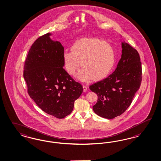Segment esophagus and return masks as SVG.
<instances>
[{"label":"esophagus","mask_w":161,"mask_h":161,"mask_svg":"<svg viewBox=\"0 0 161 161\" xmlns=\"http://www.w3.org/2000/svg\"><path fill=\"white\" fill-rule=\"evenodd\" d=\"M83 92H87V86H84L83 85Z\"/></svg>","instance_id":"esophagus-1"}]
</instances>
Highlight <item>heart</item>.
I'll use <instances>...</instances> for the list:
<instances>
[{
    "mask_svg": "<svg viewBox=\"0 0 161 161\" xmlns=\"http://www.w3.org/2000/svg\"><path fill=\"white\" fill-rule=\"evenodd\" d=\"M115 52L111 44L104 40L95 38L78 40L72 44L71 51L64 50L63 62L67 72L74 75L80 63L83 67L78 74L81 81L90 78L99 81L107 77L114 67Z\"/></svg>",
    "mask_w": 161,
    "mask_h": 161,
    "instance_id": "heart-1",
    "label": "heart"
}]
</instances>
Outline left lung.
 Returning a JSON list of instances; mask_svg holds the SVG:
<instances>
[{
    "instance_id": "left-lung-1",
    "label": "left lung",
    "mask_w": 161,
    "mask_h": 161,
    "mask_svg": "<svg viewBox=\"0 0 161 161\" xmlns=\"http://www.w3.org/2000/svg\"><path fill=\"white\" fill-rule=\"evenodd\" d=\"M122 48L115 71L89 87L98 96L93 111L107 119L119 116L127 109L142 83V62L137 50L125 42Z\"/></svg>"
}]
</instances>
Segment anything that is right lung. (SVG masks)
I'll return each instance as SVG.
<instances>
[{"instance_id":"right-lung-1","label":"right lung","mask_w":161,"mask_h":161,"mask_svg":"<svg viewBox=\"0 0 161 161\" xmlns=\"http://www.w3.org/2000/svg\"><path fill=\"white\" fill-rule=\"evenodd\" d=\"M51 34L37 39L28 52L23 76L30 97L46 113L62 119L69 115L83 86L64 69V47L50 39Z\"/></svg>"}]
</instances>
